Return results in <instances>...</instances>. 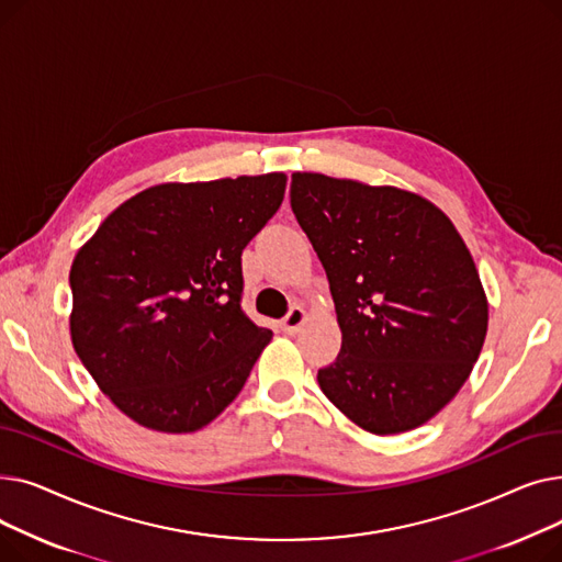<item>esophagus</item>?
I'll use <instances>...</instances> for the list:
<instances>
[{"mask_svg":"<svg viewBox=\"0 0 562 562\" xmlns=\"http://www.w3.org/2000/svg\"><path fill=\"white\" fill-rule=\"evenodd\" d=\"M305 321H307V312L303 307H299V305L291 307L289 314L282 318V330L286 335H296L303 328Z\"/></svg>","mask_w":562,"mask_h":562,"instance_id":"obj_1","label":"esophagus"}]
</instances>
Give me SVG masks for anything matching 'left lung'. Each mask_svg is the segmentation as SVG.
I'll return each instance as SVG.
<instances>
[{"label":"left lung","mask_w":562,"mask_h":562,"mask_svg":"<svg viewBox=\"0 0 562 562\" xmlns=\"http://www.w3.org/2000/svg\"><path fill=\"white\" fill-rule=\"evenodd\" d=\"M289 193L341 328L318 387L367 432L424 426L460 392L487 335V296L460 232L396 187L293 172Z\"/></svg>","instance_id":"obj_1"}]
</instances>
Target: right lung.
I'll return each mask as SVG.
<instances>
[{
	"instance_id": "obj_1",
	"label": "right lung",
	"mask_w": 562,
	"mask_h": 562,
	"mask_svg": "<svg viewBox=\"0 0 562 562\" xmlns=\"http://www.w3.org/2000/svg\"><path fill=\"white\" fill-rule=\"evenodd\" d=\"M284 187V172L157 184L75 255V352L138 426L195 432L244 390L273 333L241 310V252Z\"/></svg>"
}]
</instances>
